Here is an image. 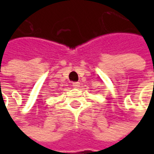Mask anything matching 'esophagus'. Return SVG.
I'll return each instance as SVG.
<instances>
[{"label": "esophagus", "mask_w": 154, "mask_h": 154, "mask_svg": "<svg viewBox=\"0 0 154 154\" xmlns=\"http://www.w3.org/2000/svg\"><path fill=\"white\" fill-rule=\"evenodd\" d=\"M80 82H73V86L75 87V88H78L80 86Z\"/></svg>", "instance_id": "obj_1"}]
</instances>
